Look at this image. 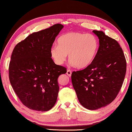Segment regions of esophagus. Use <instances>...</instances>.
<instances>
[{
    "mask_svg": "<svg viewBox=\"0 0 132 132\" xmlns=\"http://www.w3.org/2000/svg\"><path fill=\"white\" fill-rule=\"evenodd\" d=\"M71 73H72V72H71V70H67V75L69 77H70L71 76Z\"/></svg>",
    "mask_w": 132,
    "mask_h": 132,
    "instance_id": "esophagus-1",
    "label": "esophagus"
}]
</instances>
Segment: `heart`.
I'll return each instance as SVG.
<instances>
[{
  "label": "heart",
  "instance_id": "obj_1",
  "mask_svg": "<svg viewBox=\"0 0 132 132\" xmlns=\"http://www.w3.org/2000/svg\"><path fill=\"white\" fill-rule=\"evenodd\" d=\"M57 46L50 50V55L56 64H64L68 55L69 60L79 68H85L94 59L98 49L97 38L91 34L71 32L61 35Z\"/></svg>",
  "mask_w": 132,
  "mask_h": 132
}]
</instances>
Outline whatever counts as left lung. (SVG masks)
I'll use <instances>...</instances> for the list:
<instances>
[{
	"label": "left lung",
	"mask_w": 132,
	"mask_h": 132,
	"mask_svg": "<svg viewBox=\"0 0 132 132\" xmlns=\"http://www.w3.org/2000/svg\"><path fill=\"white\" fill-rule=\"evenodd\" d=\"M99 39L94 59L84 70L73 71L71 81L80 103L89 110H96L111 103L123 84L126 60L115 39L102 31H93Z\"/></svg>",
	"instance_id": "obj_1"
}]
</instances>
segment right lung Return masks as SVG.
I'll use <instances>...</instances> for the list:
<instances>
[{
    "label": "right lung",
    "mask_w": 132,
    "mask_h": 132,
    "mask_svg": "<svg viewBox=\"0 0 132 132\" xmlns=\"http://www.w3.org/2000/svg\"><path fill=\"white\" fill-rule=\"evenodd\" d=\"M63 27L55 24L34 32L18 43L12 51L10 81L17 97L29 109L47 111L56 102L57 79L67 73V68L55 64L50 50Z\"/></svg>",
    "instance_id": "1"
}]
</instances>
